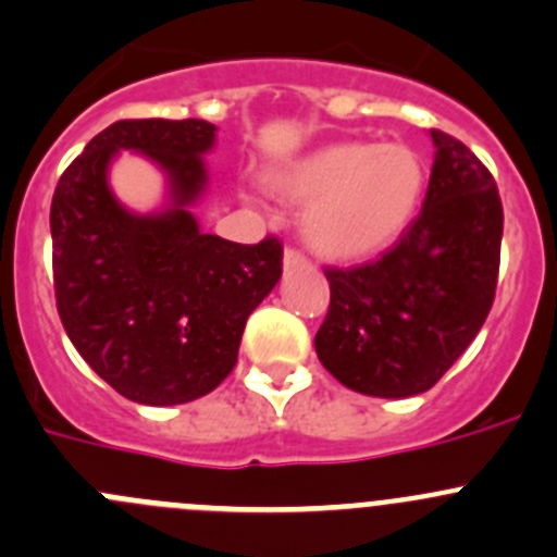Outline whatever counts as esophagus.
Wrapping results in <instances>:
<instances>
[{"label": "esophagus", "instance_id": "esophagus-1", "mask_svg": "<svg viewBox=\"0 0 557 557\" xmlns=\"http://www.w3.org/2000/svg\"><path fill=\"white\" fill-rule=\"evenodd\" d=\"M283 267L285 269H301V267H310V261H307V256L301 250L288 247V250H285V258H283Z\"/></svg>", "mask_w": 557, "mask_h": 557}]
</instances>
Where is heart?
Returning <instances> with one entry per match:
<instances>
[{"label": "heart", "instance_id": "obj_1", "mask_svg": "<svg viewBox=\"0 0 557 557\" xmlns=\"http://www.w3.org/2000/svg\"><path fill=\"white\" fill-rule=\"evenodd\" d=\"M424 185L428 171L413 149L370 141L329 144L272 176L280 196L310 203L307 245L339 261L392 245L416 218Z\"/></svg>", "mask_w": 557, "mask_h": 557}]
</instances>
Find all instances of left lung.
<instances>
[{
    "instance_id": "8db88e82",
    "label": "left lung",
    "mask_w": 557,
    "mask_h": 557,
    "mask_svg": "<svg viewBox=\"0 0 557 557\" xmlns=\"http://www.w3.org/2000/svg\"><path fill=\"white\" fill-rule=\"evenodd\" d=\"M435 163L422 212L377 261L326 267L321 364L370 397H413L473 343L495 299L504 207L487 165L433 129Z\"/></svg>"
}]
</instances>
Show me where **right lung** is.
I'll list each match as a JSON object with an SVG mask.
<instances>
[{"mask_svg":"<svg viewBox=\"0 0 557 557\" xmlns=\"http://www.w3.org/2000/svg\"><path fill=\"white\" fill-rule=\"evenodd\" d=\"M203 119H122L67 165L51 201L53 290L86 364L141 405H180L228 377L250 312L283 274V242L201 234L190 203L207 185ZM119 148L152 157L172 185L158 215L127 213L107 187Z\"/></svg>","mask_w":557,"mask_h":557,"instance_id":"1","label":"right lung"}]
</instances>
